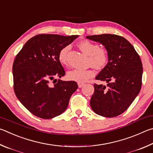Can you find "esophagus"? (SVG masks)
Returning <instances> with one entry per match:
<instances>
[{
	"label": "esophagus",
	"mask_w": 153,
	"mask_h": 153,
	"mask_svg": "<svg viewBox=\"0 0 153 153\" xmlns=\"http://www.w3.org/2000/svg\"><path fill=\"white\" fill-rule=\"evenodd\" d=\"M85 83H83V82H78V86L79 88H81L84 86Z\"/></svg>",
	"instance_id": "34e87169"
}]
</instances>
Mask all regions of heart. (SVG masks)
<instances>
[{
  "label": "heart",
  "instance_id": "obj_1",
  "mask_svg": "<svg viewBox=\"0 0 153 153\" xmlns=\"http://www.w3.org/2000/svg\"><path fill=\"white\" fill-rule=\"evenodd\" d=\"M78 47L85 54L89 56V63L97 68H102L106 65L108 60V54L105 50L100 48L97 44L89 40H82L78 44ZM70 50L69 45L61 48L58 53V60L64 65L67 64V53ZM95 74L91 68L72 70L68 72V78L78 82H86Z\"/></svg>",
  "mask_w": 153,
  "mask_h": 153
}]
</instances>
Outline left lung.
Returning <instances> with one entry per match:
<instances>
[{"mask_svg": "<svg viewBox=\"0 0 153 153\" xmlns=\"http://www.w3.org/2000/svg\"><path fill=\"white\" fill-rule=\"evenodd\" d=\"M86 37L102 44L108 54V64L95 77L108 85H94L91 107L100 116L116 117L129 108L140 91L143 68L140 56L122 36L101 34Z\"/></svg>", "mask_w": 153, "mask_h": 153, "instance_id": "1", "label": "left lung"}]
</instances>
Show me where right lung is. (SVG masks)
Instances as JSON below:
<instances>
[{
	"label": "right lung",
	"mask_w": 153,
	"mask_h": 153,
	"mask_svg": "<svg viewBox=\"0 0 153 153\" xmlns=\"http://www.w3.org/2000/svg\"><path fill=\"white\" fill-rule=\"evenodd\" d=\"M78 37L37 35L29 39L16 56L13 65L15 95L36 116L51 119L62 114L78 88L75 81L55 79L65 74L59 52Z\"/></svg>",
	"instance_id": "1"
}]
</instances>
